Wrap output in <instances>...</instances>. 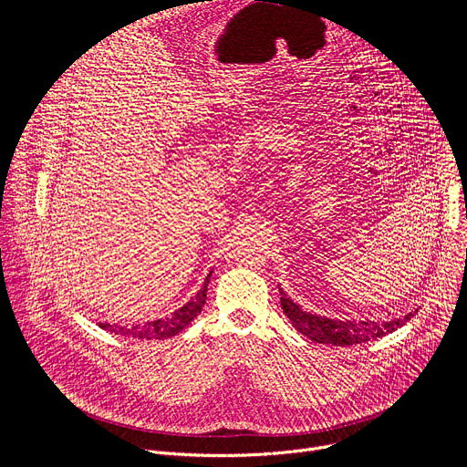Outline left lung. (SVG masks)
I'll use <instances>...</instances> for the list:
<instances>
[{
	"label": "left lung",
	"instance_id": "obj_1",
	"mask_svg": "<svg viewBox=\"0 0 467 467\" xmlns=\"http://www.w3.org/2000/svg\"><path fill=\"white\" fill-rule=\"evenodd\" d=\"M279 292H281L283 312L288 316V319L301 332V335H305L306 338H310L316 344H328V346L364 344V342L386 337L388 332H393L399 327H403L412 317V312H410L405 317L384 321V323L330 319V317L310 314V312L303 310L297 303H294L283 292V288H279Z\"/></svg>",
	"mask_w": 467,
	"mask_h": 467
}]
</instances>
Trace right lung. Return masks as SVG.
Returning a JSON list of instances; mask_svg holds the SVG:
<instances>
[{
	"label": "right lung",
	"instance_id": "obj_1",
	"mask_svg": "<svg viewBox=\"0 0 467 467\" xmlns=\"http://www.w3.org/2000/svg\"><path fill=\"white\" fill-rule=\"evenodd\" d=\"M213 274L207 275L202 290H199L186 305H182L179 310H175L170 317H161L153 321H146L142 325H130V327H121V325H109V323H99L101 328L114 332V335L129 337V338H140V340H164L171 338L175 335L192 323V319L202 312L205 301H207V286L209 279Z\"/></svg>",
	"mask_w": 467,
	"mask_h": 467
}]
</instances>
